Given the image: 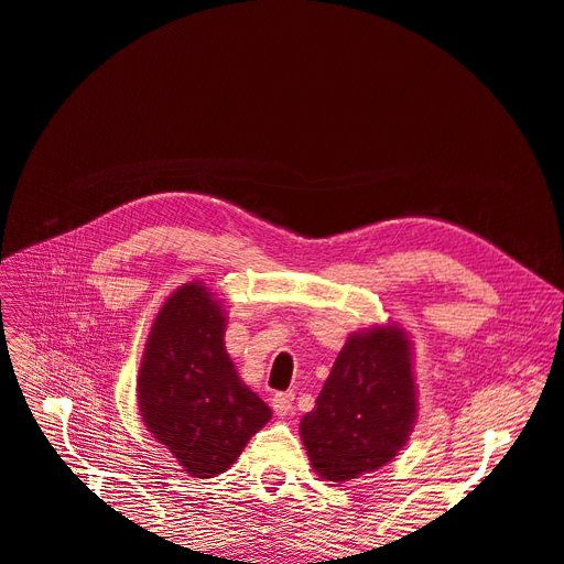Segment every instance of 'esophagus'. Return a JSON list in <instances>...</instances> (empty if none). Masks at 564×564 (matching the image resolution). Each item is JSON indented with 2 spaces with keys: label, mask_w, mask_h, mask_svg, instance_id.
I'll return each mask as SVG.
<instances>
[{
  "label": "esophagus",
  "mask_w": 564,
  "mask_h": 564,
  "mask_svg": "<svg viewBox=\"0 0 564 564\" xmlns=\"http://www.w3.org/2000/svg\"><path fill=\"white\" fill-rule=\"evenodd\" d=\"M272 412L278 416H289L294 412V392H278L275 398H272Z\"/></svg>",
  "instance_id": "34e87169"
}]
</instances>
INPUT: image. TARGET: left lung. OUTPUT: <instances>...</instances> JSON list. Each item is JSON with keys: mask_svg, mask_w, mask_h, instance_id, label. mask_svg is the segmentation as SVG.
<instances>
[{"mask_svg": "<svg viewBox=\"0 0 564 564\" xmlns=\"http://www.w3.org/2000/svg\"><path fill=\"white\" fill-rule=\"evenodd\" d=\"M412 340L398 324L348 336L301 419L311 466L329 482L379 470L406 445L416 423Z\"/></svg>", "mask_w": 564, "mask_h": 564, "instance_id": "8db88e82", "label": "left lung"}]
</instances>
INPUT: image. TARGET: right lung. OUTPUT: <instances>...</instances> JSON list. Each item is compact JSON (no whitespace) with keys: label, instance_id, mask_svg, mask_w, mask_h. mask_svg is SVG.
Here are the masks:
<instances>
[{"label":"right lung","instance_id":"add662e5","mask_svg":"<svg viewBox=\"0 0 564 564\" xmlns=\"http://www.w3.org/2000/svg\"><path fill=\"white\" fill-rule=\"evenodd\" d=\"M220 305L202 282L176 289L152 322L139 369L145 429L193 477L226 473L272 416L237 377Z\"/></svg>","mask_w":564,"mask_h":564}]
</instances>
